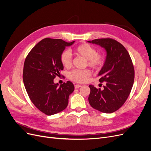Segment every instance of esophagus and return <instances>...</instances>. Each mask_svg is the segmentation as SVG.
<instances>
[{
    "label": "esophagus",
    "mask_w": 151,
    "mask_h": 151,
    "mask_svg": "<svg viewBox=\"0 0 151 151\" xmlns=\"http://www.w3.org/2000/svg\"><path fill=\"white\" fill-rule=\"evenodd\" d=\"M74 87H75L76 89H77V88H79L80 87H81V86L79 85V84H76V85L74 86Z\"/></svg>",
    "instance_id": "1"
}]
</instances>
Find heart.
I'll list each match as a JSON object with an SVG mask.
<instances>
[{"label": "heart", "instance_id": "1", "mask_svg": "<svg viewBox=\"0 0 151 151\" xmlns=\"http://www.w3.org/2000/svg\"><path fill=\"white\" fill-rule=\"evenodd\" d=\"M74 53L76 55L84 58L86 60V65L95 70H99L105 63V58L101 54L97 53V50L94 47L88 43L79 45L74 49ZM60 61L62 65L66 68L72 66V56L67 50L63 51L60 55ZM91 75V72L88 70H74L69 74L70 79L76 83H84Z\"/></svg>", "mask_w": 151, "mask_h": 151}]
</instances>
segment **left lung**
<instances>
[{
	"mask_svg": "<svg viewBox=\"0 0 151 151\" xmlns=\"http://www.w3.org/2000/svg\"><path fill=\"white\" fill-rule=\"evenodd\" d=\"M88 42L99 45L106 51L105 63L98 74L99 81L105 85L103 89L89 86V103L101 112H115L125 103L134 84L135 72L132 59L126 48L113 39H95Z\"/></svg>",
	"mask_w": 151,
	"mask_h": 151,
	"instance_id": "obj_1",
	"label": "left lung"
}]
</instances>
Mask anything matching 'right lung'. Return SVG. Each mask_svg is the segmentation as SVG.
Masks as SVG:
<instances>
[{
	"label": "right lung",
	"mask_w": 151,
	"mask_h": 151,
	"mask_svg": "<svg viewBox=\"0 0 151 151\" xmlns=\"http://www.w3.org/2000/svg\"><path fill=\"white\" fill-rule=\"evenodd\" d=\"M74 42L45 38L31 49L25 59L22 79L26 92L35 106L47 115L65 109L69 95L74 90L70 81L60 86L53 82L63 69L60 61L62 52Z\"/></svg>",
	"instance_id": "obj_1"
}]
</instances>
